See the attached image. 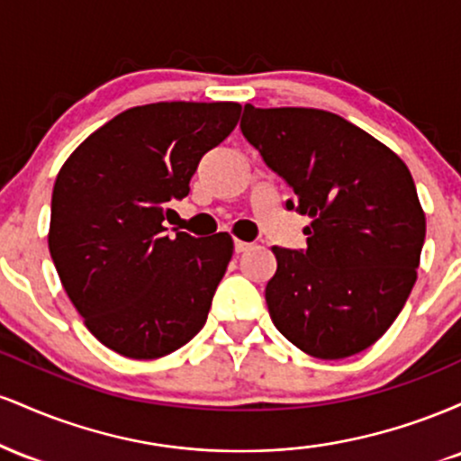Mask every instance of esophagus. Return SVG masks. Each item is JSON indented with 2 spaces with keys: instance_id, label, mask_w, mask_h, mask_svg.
<instances>
[{
  "instance_id": "34e87169",
  "label": "esophagus",
  "mask_w": 461,
  "mask_h": 461,
  "mask_svg": "<svg viewBox=\"0 0 461 461\" xmlns=\"http://www.w3.org/2000/svg\"><path fill=\"white\" fill-rule=\"evenodd\" d=\"M251 249V242H245V240H234V251L236 253H245Z\"/></svg>"
}]
</instances>
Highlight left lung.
<instances>
[{
  "label": "left lung",
  "instance_id": "1",
  "mask_svg": "<svg viewBox=\"0 0 461 461\" xmlns=\"http://www.w3.org/2000/svg\"><path fill=\"white\" fill-rule=\"evenodd\" d=\"M242 136L308 214L305 249L273 247L267 305L279 331L321 359L356 356L384 336L416 282L425 214L403 160L342 116L245 105Z\"/></svg>",
  "mask_w": 461,
  "mask_h": 461
}]
</instances>
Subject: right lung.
<instances>
[{
	"instance_id": "right-lung-1",
	"label": "right lung",
	"mask_w": 461,
	"mask_h": 461,
	"mask_svg": "<svg viewBox=\"0 0 461 461\" xmlns=\"http://www.w3.org/2000/svg\"><path fill=\"white\" fill-rule=\"evenodd\" d=\"M234 102H160L116 114L68 156L51 194L50 253L99 342L131 359L201 331L231 260L227 234H168L201 158L236 128Z\"/></svg>"
}]
</instances>
